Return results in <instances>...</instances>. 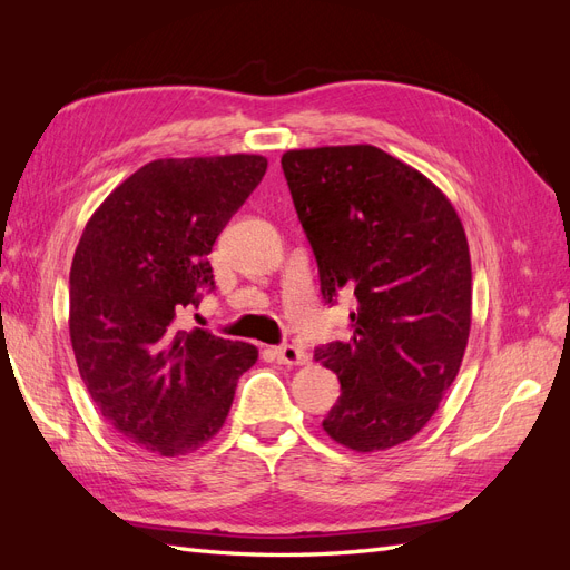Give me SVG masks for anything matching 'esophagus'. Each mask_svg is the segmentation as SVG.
<instances>
[{
	"label": "esophagus",
	"mask_w": 570,
	"mask_h": 570,
	"mask_svg": "<svg viewBox=\"0 0 570 570\" xmlns=\"http://www.w3.org/2000/svg\"><path fill=\"white\" fill-rule=\"evenodd\" d=\"M275 358H278V364H287V366H302L308 361L306 352H302L295 344H281V347L273 350Z\"/></svg>",
	"instance_id": "obj_1"
}]
</instances>
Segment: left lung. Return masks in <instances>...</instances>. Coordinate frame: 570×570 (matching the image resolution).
I'll use <instances>...</instances> for the list:
<instances>
[{"instance_id":"obj_1","label":"left lung","mask_w":570,"mask_h":570,"mask_svg":"<svg viewBox=\"0 0 570 570\" xmlns=\"http://www.w3.org/2000/svg\"><path fill=\"white\" fill-rule=\"evenodd\" d=\"M283 174L325 304L350 289V337L316 347L340 381L323 419L356 452L411 440L459 373L471 331V254L461 220L416 168L371 145L292 149Z\"/></svg>"}]
</instances>
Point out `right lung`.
I'll return each instance as SVG.
<instances>
[{"label": "right lung", "mask_w": 570, "mask_h": 570, "mask_svg": "<svg viewBox=\"0 0 570 570\" xmlns=\"http://www.w3.org/2000/svg\"><path fill=\"white\" fill-rule=\"evenodd\" d=\"M256 154L159 159L99 206L78 243L68 327L85 387L128 442L180 456L209 442L256 347L180 316L214 292L216 237L262 183Z\"/></svg>", "instance_id": "obj_1"}]
</instances>
